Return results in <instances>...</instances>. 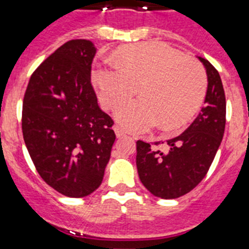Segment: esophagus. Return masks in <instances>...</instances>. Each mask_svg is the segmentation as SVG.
<instances>
[{"label":"esophagus","mask_w":249,"mask_h":249,"mask_svg":"<svg viewBox=\"0 0 249 249\" xmlns=\"http://www.w3.org/2000/svg\"><path fill=\"white\" fill-rule=\"evenodd\" d=\"M114 132H116V136H117L118 138H122V137H124V136H126V132L123 131L122 128H121L120 126H114Z\"/></svg>","instance_id":"1"}]
</instances>
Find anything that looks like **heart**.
I'll return each mask as SVG.
<instances>
[{
  "mask_svg": "<svg viewBox=\"0 0 249 249\" xmlns=\"http://www.w3.org/2000/svg\"><path fill=\"white\" fill-rule=\"evenodd\" d=\"M112 61L97 63L92 82L106 109H116L135 93L141 97L123 105L117 120L131 132L148 131L156 123L163 131L181 128L203 101L207 74L195 58L160 42L122 47Z\"/></svg>",
  "mask_w": 249,
  "mask_h": 249,
  "instance_id": "obj_1",
  "label": "heart"
}]
</instances>
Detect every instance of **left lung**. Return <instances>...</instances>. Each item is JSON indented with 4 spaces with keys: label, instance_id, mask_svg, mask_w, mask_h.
Returning a JSON list of instances; mask_svg holds the SVG:
<instances>
[{
    "label": "left lung",
    "instance_id": "8db88e82",
    "mask_svg": "<svg viewBox=\"0 0 249 249\" xmlns=\"http://www.w3.org/2000/svg\"><path fill=\"white\" fill-rule=\"evenodd\" d=\"M207 72L204 106L186 131L167 141L168 151L153 149L137 141V164L141 182L156 197L178 198L191 192L207 175L218 151L226 127V96L218 71L198 57ZM155 144H158L156 142Z\"/></svg>",
    "mask_w": 249,
    "mask_h": 249
}]
</instances>
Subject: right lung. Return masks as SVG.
Masks as SVG:
<instances>
[{
	"label": "right lung",
	"instance_id": "right-lung-1",
	"mask_svg": "<svg viewBox=\"0 0 249 249\" xmlns=\"http://www.w3.org/2000/svg\"><path fill=\"white\" fill-rule=\"evenodd\" d=\"M96 47L71 39L32 73L23 97L22 133L43 181L72 198L101 186L116 140L113 120L91 83Z\"/></svg>",
	"mask_w": 249,
	"mask_h": 249
}]
</instances>
